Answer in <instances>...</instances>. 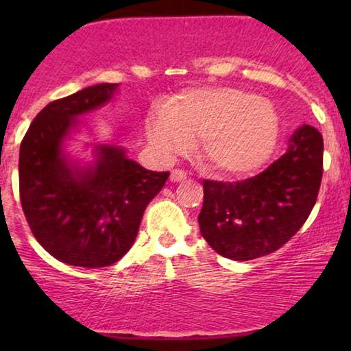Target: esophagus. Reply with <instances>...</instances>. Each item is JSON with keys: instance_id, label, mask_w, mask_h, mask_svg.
<instances>
[{"instance_id": "34e87169", "label": "esophagus", "mask_w": 351, "mask_h": 351, "mask_svg": "<svg viewBox=\"0 0 351 351\" xmlns=\"http://www.w3.org/2000/svg\"><path fill=\"white\" fill-rule=\"evenodd\" d=\"M186 179V172H184L182 169H172L171 171V180L172 182H180Z\"/></svg>"}]
</instances>
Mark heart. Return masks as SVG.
<instances>
[{
	"mask_svg": "<svg viewBox=\"0 0 351 351\" xmlns=\"http://www.w3.org/2000/svg\"><path fill=\"white\" fill-rule=\"evenodd\" d=\"M280 121L270 102L246 90L206 88L185 94L166 117L148 124V137L165 155L203 138V155L215 171L243 176L261 167L275 148Z\"/></svg>",
	"mask_w": 351,
	"mask_h": 351,
	"instance_id": "b5f03b06",
	"label": "heart"
}]
</instances>
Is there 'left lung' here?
I'll list each match as a JSON object with an SVG mask.
<instances>
[{
    "mask_svg": "<svg viewBox=\"0 0 351 351\" xmlns=\"http://www.w3.org/2000/svg\"><path fill=\"white\" fill-rule=\"evenodd\" d=\"M321 179L323 136L304 124L285 155L261 174L238 182L203 180L201 234L215 252L232 261L268 256L308 219Z\"/></svg>",
    "mask_w": 351,
    "mask_h": 351,
    "instance_id": "8db88e82",
    "label": "left lung"
}]
</instances>
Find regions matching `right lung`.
Masks as SVG:
<instances>
[{"instance_id":"obj_1","label":"right lung","mask_w":351,"mask_h":351,"mask_svg":"<svg viewBox=\"0 0 351 351\" xmlns=\"http://www.w3.org/2000/svg\"><path fill=\"white\" fill-rule=\"evenodd\" d=\"M118 84H97L47 104L21 143L19 191L36 241L69 265L102 268L136 241L147 206L169 172L147 171L121 147L99 145L95 165H69L62 142L76 117L113 97Z\"/></svg>"}]
</instances>
